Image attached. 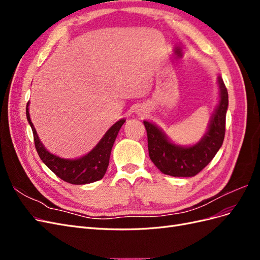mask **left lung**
I'll return each mask as SVG.
<instances>
[{"label": "left lung", "instance_id": "obj_1", "mask_svg": "<svg viewBox=\"0 0 260 260\" xmlns=\"http://www.w3.org/2000/svg\"><path fill=\"white\" fill-rule=\"evenodd\" d=\"M219 102L211 115L207 131L193 145H179L167 137L158 125L144 120L147 132L149 158L164 175L193 177L205 168L221 147L225 131V115L229 99L222 78L218 76Z\"/></svg>", "mask_w": 260, "mask_h": 260}]
</instances>
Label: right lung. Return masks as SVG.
<instances>
[{
    "instance_id": "1",
    "label": "right lung",
    "mask_w": 260,
    "mask_h": 260,
    "mask_svg": "<svg viewBox=\"0 0 260 260\" xmlns=\"http://www.w3.org/2000/svg\"><path fill=\"white\" fill-rule=\"evenodd\" d=\"M27 120L32 129L36 149L41 160L48 166L55 175L61 180L72 184H89L101 180L104 177L109 164V157L121 125L125 119H119L109 128L100 142L91 151L79 158H61V157L52 154L45 148L39 138L35 125L31 121L29 114V102L26 107Z\"/></svg>"
}]
</instances>
